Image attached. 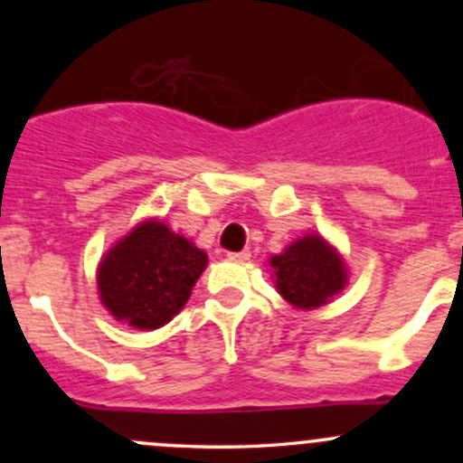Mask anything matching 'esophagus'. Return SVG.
<instances>
[{
  "label": "esophagus",
  "instance_id": "1",
  "mask_svg": "<svg viewBox=\"0 0 463 463\" xmlns=\"http://www.w3.org/2000/svg\"><path fill=\"white\" fill-rule=\"evenodd\" d=\"M228 259H231V261H248L250 250H241V252H228Z\"/></svg>",
  "mask_w": 463,
  "mask_h": 463
}]
</instances>
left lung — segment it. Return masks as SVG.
<instances>
[{
  "label": "left lung",
  "instance_id": "left-lung-1",
  "mask_svg": "<svg viewBox=\"0 0 463 463\" xmlns=\"http://www.w3.org/2000/svg\"><path fill=\"white\" fill-rule=\"evenodd\" d=\"M269 265L276 289L296 309H317L348 283L344 259L326 239L313 232L274 254Z\"/></svg>",
  "mask_w": 463,
  "mask_h": 463
}]
</instances>
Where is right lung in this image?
I'll return each mask as SVG.
<instances>
[{
  "mask_svg": "<svg viewBox=\"0 0 463 463\" xmlns=\"http://www.w3.org/2000/svg\"><path fill=\"white\" fill-rule=\"evenodd\" d=\"M209 257L163 222L146 220L115 243L98 268L99 300L128 326L152 331L178 316Z\"/></svg>",
  "mask_w": 463,
  "mask_h": 463,
  "instance_id": "add662e5",
  "label": "right lung"
}]
</instances>
